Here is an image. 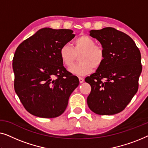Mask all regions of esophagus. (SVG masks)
I'll list each match as a JSON object with an SVG mask.
<instances>
[{
	"mask_svg": "<svg viewBox=\"0 0 148 148\" xmlns=\"http://www.w3.org/2000/svg\"><path fill=\"white\" fill-rule=\"evenodd\" d=\"M79 80L80 84H82V83L84 82V79L82 77H79Z\"/></svg>",
	"mask_w": 148,
	"mask_h": 148,
	"instance_id": "esophagus-1",
	"label": "esophagus"
}]
</instances>
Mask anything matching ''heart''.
<instances>
[{"mask_svg": "<svg viewBox=\"0 0 148 148\" xmlns=\"http://www.w3.org/2000/svg\"><path fill=\"white\" fill-rule=\"evenodd\" d=\"M79 56L78 64L70 68V72L77 75H86L98 69L104 62L105 52L102 47L96 45L93 38L86 35L81 36L73 42V47L64 44L59 50L60 60L66 67H70L75 60V54Z\"/></svg>", "mask_w": 148, "mask_h": 148, "instance_id": "b5f03b06", "label": "heart"}]
</instances>
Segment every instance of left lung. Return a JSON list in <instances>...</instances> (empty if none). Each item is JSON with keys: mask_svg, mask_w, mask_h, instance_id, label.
I'll return each instance as SVG.
<instances>
[{"mask_svg": "<svg viewBox=\"0 0 148 148\" xmlns=\"http://www.w3.org/2000/svg\"><path fill=\"white\" fill-rule=\"evenodd\" d=\"M90 33L102 44L105 58L96 72L85 79L92 88L88 105L96 114H117L138 90L142 71L140 51L130 36L113 27Z\"/></svg>", "mask_w": 148, "mask_h": 148, "instance_id": "8db88e82", "label": "left lung"}]
</instances>
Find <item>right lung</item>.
Instances as JSON below:
<instances>
[{
	"mask_svg": "<svg viewBox=\"0 0 148 148\" xmlns=\"http://www.w3.org/2000/svg\"><path fill=\"white\" fill-rule=\"evenodd\" d=\"M75 36L71 29L42 28L16 49L14 88L30 114L55 118L65 110L70 95L79 82L64 67L59 50Z\"/></svg>",
	"mask_w": 148,
	"mask_h": 148,
	"instance_id": "obj_1",
	"label": "right lung"
}]
</instances>
